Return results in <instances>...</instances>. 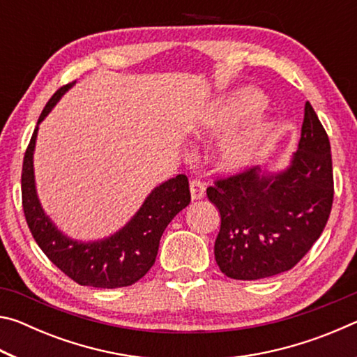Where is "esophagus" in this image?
I'll use <instances>...</instances> for the list:
<instances>
[{"label": "esophagus", "instance_id": "obj_1", "mask_svg": "<svg viewBox=\"0 0 357 357\" xmlns=\"http://www.w3.org/2000/svg\"><path fill=\"white\" fill-rule=\"evenodd\" d=\"M190 195L193 200H200L206 195V185L200 179H192L190 181Z\"/></svg>", "mask_w": 357, "mask_h": 357}]
</instances>
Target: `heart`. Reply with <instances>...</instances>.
<instances>
[{
	"instance_id": "heart-1",
	"label": "heart",
	"mask_w": 357,
	"mask_h": 357,
	"mask_svg": "<svg viewBox=\"0 0 357 357\" xmlns=\"http://www.w3.org/2000/svg\"><path fill=\"white\" fill-rule=\"evenodd\" d=\"M263 98L257 91H245L231 104L222 107L204 119L203 129L209 134H220L238 123L241 118L257 110ZM266 124L261 119H252L222 138L215 153V160L222 170L236 172L252 164L261 146L266 134Z\"/></svg>"
}]
</instances>
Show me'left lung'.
<instances>
[{"label": "left lung", "mask_w": 357, "mask_h": 357, "mask_svg": "<svg viewBox=\"0 0 357 357\" xmlns=\"http://www.w3.org/2000/svg\"><path fill=\"white\" fill-rule=\"evenodd\" d=\"M206 193L220 213L214 255L223 274L258 280L294 268L321 236L334 200L329 137L313 107L305 104L287 170L249 168L215 179Z\"/></svg>", "instance_id": "obj_1"}]
</instances>
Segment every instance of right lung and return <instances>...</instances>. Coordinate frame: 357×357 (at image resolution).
<instances>
[{
  "mask_svg": "<svg viewBox=\"0 0 357 357\" xmlns=\"http://www.w3.org/2000/svg\"><path fill=\"white\" fill-rule=\"evenodd\" d=\"M74 84H64L52 96L42 110L38 124L61 96ZM38 128L26 148L22 170V204L25 219L38 245L50 261L78 285L94 288L129 287L153 268L162 234L179 211L190 203L189 179L178 174L157 185L146 200L123 227L110 238L94 243H78L59 231L42 209L34 184L33 154Z\"/></svg>",
  "mask_w": 357,
  "mask_h": 357,
  "instance_id": "right-lung-1",
  "label": "right lung"
}]
</instances>
